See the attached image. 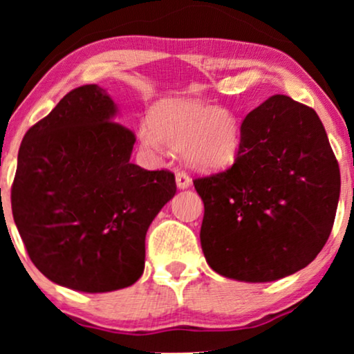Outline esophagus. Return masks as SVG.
<instances>
[{"label": "esophagus", "instance_id": "1", "mask_svg": "<svg viewBox=\"0 0 354 354\" xmlns=\"http://www.w3.org/2000/svg\"><path fill=\"white\" fill-rule=\"evenodd\" d=\"M176 182H177V187L180 188V190H185L192 185V178L188 177V174L185 171H178L176 174Z\"/></svg>", "mask_w": 354, "mask_h": 354}]
</instances>
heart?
I'll return each instance as SVG.
<instances>
[{
    "mask_svg": "<svg viewBox=\"0 0 354 354\" xmlns=\"http://www.w3.org/2000/svg\"><path fill=\"white\" fill-rule=\"evenodd\" d=\"M140 142L158 151L162 143L182 149L185 161L203 172L230 167L243 147L241 124L230 111L196 100H166L149 114V129L140 130Z\"/></svg>",
    "mask_w": 354,
    "mask_h": 354,
    "instance_id": "b5f03b06",
    "label": "heart"
}]
</instances>
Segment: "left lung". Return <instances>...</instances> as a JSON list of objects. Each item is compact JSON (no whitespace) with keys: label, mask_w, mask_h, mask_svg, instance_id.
Masks as SVG:
<instances>
[{"label":"left lung","mask_w":354,"mask_h":354,"mask_svg":"<svg viewBox=\"0 0 354 354\" xmlns=\"http://www.w3.org/2000/svg\"><path fill=\"white\" fill-rule=\"evenodd\" d=\"M225 172L193 180L205 203L207 264L240 282H272L314 261L332 232L340 169L316 111L274 95L241 122Z\"/></svg>","instance_id":"1"}]
</instances>
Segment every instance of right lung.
Returning a JSON list of instances; mask_svg holds the SVG:
<instances>
[{
    "label": "right lung",
    "instance_id": "right-lung-1",
    "mask_svg": "<svg viewBox=\"0 0 354 354\" xmlns=\"http://www.w3.org/2000/svg\"><path fill=\"white\" fill-rule=\"evenodd\" d=\"M115 115L104 88L79 86L19 148L14 222L35 268L77 292L137 282L148 227L177 192L172 172L130 162L135 135Z\"/></svg>",
    "mask_w": 354,
    "mask_h": 354
}]
</instances>
